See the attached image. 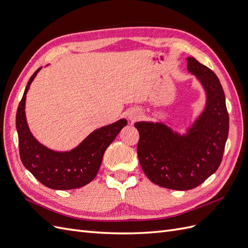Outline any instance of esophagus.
<instances>
[{
    "instance_id": "esophagus-1",
    "label": "esophagus",
    "mask_w": 248,
    "mask_h": 248,
    "mask_svg": "<svg viewBox=\"0 0 248 248\" xmlns=\"http://www.w3.org/2000/svg\"><path fill=\"white\" fill-rule=\"evenodd\" d=\"M140 115H141V112L139 109L138 110H132L131 112H129L128 119L130 120L131 122H134V121H136V120H138L140 117Z\"/></svg>"
}]
</instances>
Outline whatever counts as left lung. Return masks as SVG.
Here are the masks:
<instances>
[{"instance_id": "1", "label": "left lung", "mask_w": 248, "mask_h": 248, "mask_svg": "<svg viewBox=\"0 0 248 248\" xmlns=\"http://www.w3.org/2000/svg\"><path fill=\"white\" fill-rule=\"evenodd\" d=\"M187 70L206 92V106L186 133L160 122H137L140 164L150 181L164 188L189 190L217 170L229 134L226 96L216 74L193 57Z\"/></svg>"}]
</instances>
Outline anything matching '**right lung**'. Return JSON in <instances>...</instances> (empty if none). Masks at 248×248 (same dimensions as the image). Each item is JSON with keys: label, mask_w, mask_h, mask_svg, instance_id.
Wrapping results in <instances>:
<instances>
[{"label": "right lung", "mask_w": 248, "mask_h": 248, "mask_svg": "<svg viewBox=\"0 0 248 248\" xmlns=\"http://www.w3.org/2000/svg\"><path fill=\"white\" fill-rule=\"evenodd\" d=\"M41 68L37 69L29 79L16 111L20 159L25 168L48 188L56 190L79 188L93 181L99 170L104 152L127 125V120L121 119L94 130L70 151L57 152L43 146L30 131L25 111L30 85Z\"/></svg>", "instance_id": "add662e5"}]
</instances>
